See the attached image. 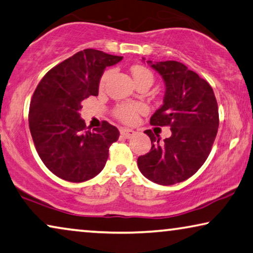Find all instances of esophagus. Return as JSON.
<instances>
[{
	"mask_svg": "<svg viewBox=\"0 0 253 253\" xmlns=\"http://www.w3.org/2000/svg\"><path fill=\"white\" fill-rule=\"evenodd\" d=\"M121 134H122L124 138L130 139V138H132L133 135L135 134V131L131 130V129H122V130H121Z\"/></svg>",
	"mask_w": 253,
	"mask_h": 253,
	"instance_id": "1",
	"label": "esophagus"
}]
</instances>
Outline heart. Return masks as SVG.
I'll use <instances>...</instances> for the list:
<instances>
[{
    "mask_svg": "<svg viewBox=\"0 0 253 253\" xmlns=\"http://www.w3.org/2000/svg\"><path fill=\"white\" fill-rule=\"evenodd\" d=\"M131 73H132V78L135 83L146 78H149L153 80L152 73L149 72L147 68L142 67V66H133V67L131 68ZM111 75H112L111 71H107L104 73V75L101 76V80H100V87H104L106 85V83H107L108 79L111 78ZM145 111H146L145 107L140 104H127V102H124V104H121L115 108L114 114L120 121H122L124 123L130 124V123H133L134 121L137 120L138 115L141 114V113H144Z\"/></svg>",
    "mask_w": 253,
    "mask_h": 253,
    "instance_id": "obj_1",
    "label": "heart"
}]
</instances>
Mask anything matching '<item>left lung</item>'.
Segmentation results:
<instances>
[{"instance_id":"left-lung-1","label":"left lung","mask_w":253,"mask_h":253,"mask_svg":"<svg viewBox=\"0 0 253 253\" xmlns=\"http://www.w3.org/2000/svg\"><path fill=\"white\" fill-rule=\"evenodd\" d=\"M147 63L166 84L163 105L152 115L151 124L169 126L172 134L161 141L159 134L146 130L152 148L138 157V168L151 181L170 186L192 177L206 162L218 132V105L210 84L184 64Z\"/></svg>"}]
</instances>
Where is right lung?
Wrapping results in <instances>:
<instances>
[{
	"label": "right lung",
	"mask_w": 253,
	"mask_h": 253,
	"mask_svg": "<svg viewBox=\"0 0 253 253\" xmlns=\"http://www.w3.org/2000/svg\"><path fill=\"white\" fill-rule=\"evenodd\" d=\"M99 50L85 49L50 69L39 83L29 106V130L43 163L53 174L71 182L96 177L108 151L118 141V127L104 121L86 130L80 116L81 102L98 96L104 71L122 60Z\"/></svg>",
	"instance_id": "add662e5"
}]
</instances>
